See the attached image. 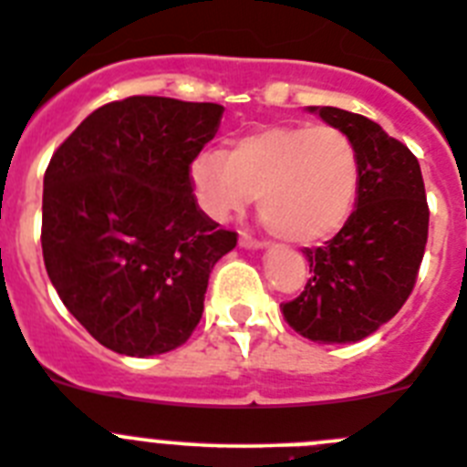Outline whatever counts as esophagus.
Segmentation results:
<instances>
[{
    "mask_svg": "<svg viewBox=\"0 0 467 467\" xmlns=\"http://www.w3.org/2000/svg\"><path fill=\"white\" fill-rule=\"evenodd\" d=\"M239 246H244V249H263V246H265V242H261V239H254L251 234L242 233L239 234Z\"/></svg>",
    "mask_w": 467,
    "mask_h": 467,
    "instance_id": "obj_1",
    "label": "esophagus"
}]
</instances>
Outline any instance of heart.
Returning <instances> with one entry per match:
<instances>
[{
    "instance_id": "heart-1",
    "label": "heart",
    "mask_w": 467,
    "mask_h": 467,
    "mask_svg": "<svg viewBox=\"0 0 467 467\" xmlns=\"http://www.w3.org/2000/svg\"><path fill=\"white\" fill-rule=\"evenodd\" d=\"M202 209L225 221L254 194L277 237L312 244L348 221L359 192V155L336 127L284 124L237 138L225 152H202L190 169Z\"/></svg>"
}]
</instances>
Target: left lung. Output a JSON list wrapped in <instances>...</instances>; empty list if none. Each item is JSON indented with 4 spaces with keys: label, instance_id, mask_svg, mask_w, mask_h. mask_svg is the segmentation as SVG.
Instances as JSON below:
<instances>
[{
    "label": "left lung",
    "instance_id": "left-lung-1",
    "mask_svg": "<svg viewBox=\"0 0 467 467\" xmlns=\"http://www.w3.org/2000/svg\"><path fill=\"white\" fill-rule=\"evenodd\" d=\"M350 136L359 155L357 209L334 239L303 249L310 279L282 303L294 331L315 343H357L392 319L411 296L428 242L420 164L376 121L340 108H307Z\"/></svg>",
    "mask_w": 467,
    "mask_h": 467
}]
</instances>
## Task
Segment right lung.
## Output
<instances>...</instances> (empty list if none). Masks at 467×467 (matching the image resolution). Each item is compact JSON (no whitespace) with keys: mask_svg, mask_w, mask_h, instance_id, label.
Returning <instances> with one entry per match:
<instances>
[{"mask_svg":"<svg viewBox=\"0 0 467 467\" xmlns=\"http://www.w3.org/2000/svg\"><path fill=\"white\" fill-rule=\"evenodd\" d=\"M221 117L218 103L131 96L93 110L48 161V279L77 322L119 355L183 346L211 270L237 244L200 209L190 178Z\"/></svg>","mask_w":467,"mask_h":467,"instance_id":"right-lung-1","label":"right lung"}]
</instances>
